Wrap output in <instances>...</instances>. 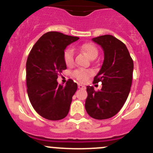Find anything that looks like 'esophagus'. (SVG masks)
Listing matches in <instances>:
<instances>
[{
	"label": "esophagus",
	"instance_id": "esophagus-1",
	"mask_svg": "<svg viewBox=\"0 0 153 153\" xmlns=\"http://www.w3.org/2000/svg\"><path fill=\"white\" fill-rule=\"evenodd\" d=\"M78 89H86V86L82 85V84H78Z\"/></svg>",
	"mask_w": 153,
	"mask_h": 153
}]
</instances>
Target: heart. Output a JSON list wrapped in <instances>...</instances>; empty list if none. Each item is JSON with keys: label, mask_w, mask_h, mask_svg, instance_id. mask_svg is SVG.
Masks as SVG:
<instances>
[{"label": "heart", "mask_w": 153, "mask_h": 153, "mask_svg": "<svg viewBox=\"0 0 153 153\" xmlns=\"http://www.w3.org/2000/svg\"><path fill=\"white\" fill-rule=\"evenodd\" d=\"M80 49L84 52V54L89 58H95L98 55V51L96 47L92 43H86V44H82L80 47ZM64 58L66 64L67 66H70L73 64L74 61V52L73 50L70 48L67 49L64 51ZM92 71L90 70H84V69H77L74 71L73 76L76 78L77 79L81 82H84L88 79L89 76L92 75Z\"/></svg>", "instance_id": "1"}]
</instances>
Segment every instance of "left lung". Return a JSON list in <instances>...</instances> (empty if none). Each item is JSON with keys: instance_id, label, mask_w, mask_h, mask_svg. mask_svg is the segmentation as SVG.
<instances>
[{"instance_id": "obj_1", "label": "left lung", "mask_w": 153, "mask_h": 153, "mask_svg": "<svg viewBox=\"0 0 153 153\" xmlns=\"http://www.w3.org/2000/svg\"><path fill=\"white\" fill-rule=\"evenodd\" d=\"M104 51V62L94 78L93 83L101 81V90L86 86L85 109L89 116L103 120L116 115L124 106L132 85L133 61L126 45L110 35L92 38Z\"/></svg>"}]
</instances>
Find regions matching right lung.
Instances as JSON below:
<instances>
[{"label": "right lung", "mask_w": 153, "mask_h": 153, "mask_svg": "<svg viewBox=\"0 0 153 153\" xmlns=\"http://www.w3.org/2000/svg\"><path fill=\"white\" fill-rule=\"evenodd\" d=\"M78 37L49 32L43 35L29 52L26 65L27 94L35 110L51 121L63 119L69 111L78 85L69 79L58 84V74L67 69L64 50Z\"/></svg>", "instance_id": "right-lung-1"}]
</instances>
